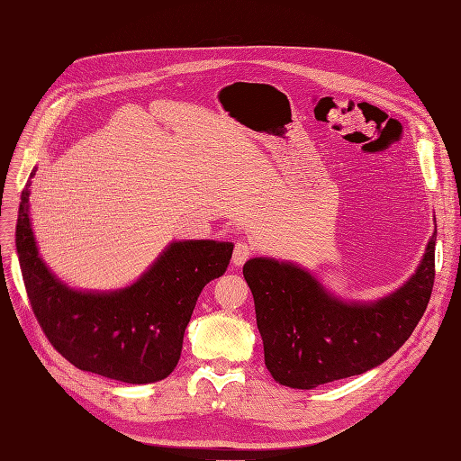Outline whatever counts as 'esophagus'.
<instances>
[{"mask_svg": "<svg viewBox=\"0 0 461 461\" xmlns=\"http://www.w3.org/2000/svg\"><path fill=\"white\" fill-rule=\"evenodd\" d=\"M252 258V246H249L246 240H239L234 244V252H232V263L236 267H242V265Z\"/></svg>", "mask_w": 461, "mask_h": 461, "instance_id": "1", "label": "esophagus"}]
</instances>
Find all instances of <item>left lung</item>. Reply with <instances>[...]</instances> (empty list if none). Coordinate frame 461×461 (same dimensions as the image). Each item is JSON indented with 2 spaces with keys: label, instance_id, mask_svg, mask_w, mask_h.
I'll return each instance as SVG.
<instances>
[{
  "label": "left lung",
  "instance_id": "obj_1",
  "mask_svg": "<svg viewBox=\"0 0 461 461\" xmlns=\"http://www.w3.org/2000/svg\"><path fill=\"white\" fill-rule=\"evenodd\" d=\"M437 230L420 269L375 303H344L296 265L254 258L244 263L265 366L276 383L315 388L381 366L423 317L435 285Z\"/></svg>",
  "mask_w": 461,
  "mask_h": 461
}]
</instances>
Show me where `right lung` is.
<instances>
[{"label":"right lung","instance_id":"add662e5","mask_svg":"<svg viewBox=\"0 0 461 461\" xmlns=\"http://www.w3.org/2000/svg\"><path fill=\"white\" fill-rule=\"evenodd\" d=\"M29 186L23 190L17 217V254L26 296L51 346L68 364L107 379L146 384L171 375L198 296L227 271L232 244L173 242L129 288L109 294L71 290L38 258Z\"/></svg>","mask_w":461,"mask_h":461}]
</instances>
